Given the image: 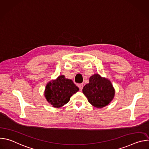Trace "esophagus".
Wrapping results in <instances>:
<instances>
[{
    "mask_svg": "<svg viewBox=\"0 0 149 149\" xmlns=\"http://www.w3.org/2000/svg\"><path fill=\"white\" fill-rule=\"evenodd\" d=\"M78 87H79V90L80 91H82V88H83V84H80L78 85Z\"/></svg>",
    "mask_w": 149,
    "mask_h": 149,
    "instance_id": "obj_1",
    "label": "esophagus"
}]
</instances>
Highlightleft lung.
<instances>
[{
    "mask_svg": "<svg viewBox=\"0 0 149 149\" xmlns=\"http://www.w3.org/2000/svg\"><path fill=\"white\" fill-rule=\"evenodd\" d=\"M82 93L93 106L101 109L113 101L115 89L110 79L94 74L90 77L89 83L83 87Z\"/></svg>",
    "mask_w": 149,
    "mask_h": 149,
    "instance_id": "obj_1",
    "label": "left lung"
}]
</instances>
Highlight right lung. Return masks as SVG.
Returning <instances> with one entry per match:
<instances>
[{
  "mask_svg": "<svg viewBox=\"0 0 149 149\" xmlns=\"http://www.w3.org/2000/svg\"><path fill=\"white\" fill-rule=\"evenodd\" d=\"M78 91V87L71 79L61 75L47 83L44 96L53 107L59 108L68 103L71 97Z\"/></svg>",
  "mask_w": 149,
  "mask_h": 149,
  "instance_id": "add662e5",
  "label": "right lung"
}]
</instances>
